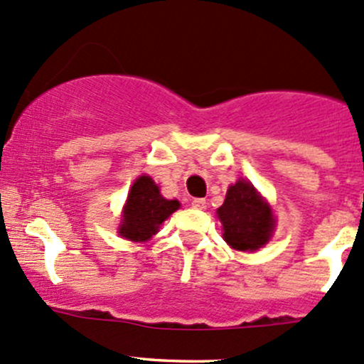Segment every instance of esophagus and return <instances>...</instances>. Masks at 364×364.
<instances>
[{
  "label": "esophagus",
  "mask_w": 364,
  "mask_h": 364,
  "mask_svg": "<svg viewBox=\"0 0 364 364\" xmlns=\"http://www.w3.org/2000/svg\"><path fill=\"white\" fill-rule=\"evenodd\" d=\"M191 207H193V209L203 210L207 209V202L203 200V198H193V200H191Z\"/></svg>",
  "instance_id": "34e87169"
}]
</instances>
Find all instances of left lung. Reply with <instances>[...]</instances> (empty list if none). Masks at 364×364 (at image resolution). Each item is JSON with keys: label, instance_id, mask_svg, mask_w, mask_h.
Listing matches in <instances>:
<instances>
[{"label": "left lung", "instance_id": "left-lung-1", "mask_svg": "<svg viewBox=\"0 0 364 364\" xmlns=\"http://www.w3.org/2000/svg\"><path fill=\"white\" fill-rule=\"evenodd\" d=\"M218 218L225 230L223 238L231 249L242 252H255L264 247L277 225L269 203L245 179H238L228 188Z\"/></svg>", "mask_w": 364, "mask_h": 364}]
</instances>
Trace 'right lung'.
<instances>
[{"mask_svg":"<svg viewBox=\"0 0 364 364\" xmlns=\"http://www.w3.org/2000/svg\"><path fill=\"white\" fill-rule=\"evenodd\" d=\"M179 209L178 200H167L150 176H139L131 186L119 235L131 242H146L174 210Z\"/></svg>","mask_w":364,"mask_h":364,"instance_id":"right-lung-1","label":"right lung"}]
</instances>
